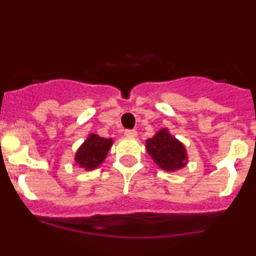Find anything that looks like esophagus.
<instances>
[{
  "mask_svg": "<svg viewBox=\"0 0 256 256\" xmlns=\"http://www.w3.org/2000/svg\"><path fill=\"white\" fill-rule=\"evenodd\" d=\"M124 136H126V137H136V136H137V130H124Z\"/></svg>",
  "mask_w": 256,
  "mask_h": 256,
  "instance_id": "1",
  "label": "esophagus"
}]
</instances>
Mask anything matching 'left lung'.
I'll list each match as a JSON object with an SVG mask.
<instances>
[{
	"label": "left lung",
	"mask_w": 256,
	"mask_h": 256,
	"mask_svg": "<svg viewBox=\"0 0 256 256\" xmlns=\"http://www.w3.org/2000/svg\"><path fill=\"white\" fill-rule=\"evenodd\" d=\"M146 148L154 162L166 172L182 169L187 162V152L182 142L174 138L166 130H162L146 141Z\"/></svg>",
	"instance_id": "left-lung-1"
}]
</instances>
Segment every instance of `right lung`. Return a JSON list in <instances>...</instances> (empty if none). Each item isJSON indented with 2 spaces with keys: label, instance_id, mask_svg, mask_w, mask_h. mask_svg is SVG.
<instances>
[{
  "label": "right lung",
  "instance_id": "obj_1",
  "mask_svg": "<svg viewBox=\"0 0 256 256\" xmlns=\"http://www.w3.org/2000/svg\"><path fill=\"white\" fill-rule=\"evenodd\" d=\"M112 144V138H104L97 134H90L84 144L76 151V162L86 170H92L105 160Z\"/></svg>",
  "mask_w": 256,
  "mask_h": 256
}]
</instances>
